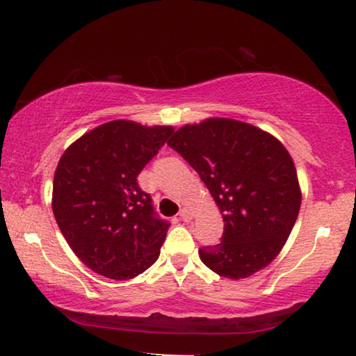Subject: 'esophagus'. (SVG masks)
<instances>
[{
    "label": "esophagus",
    "instance_id": "esophagus-1",
    "mask_svg": "<svg viewBox=\"0 0 356 356\" xmlns=\"http://www.w3.org/2000/svg\"><path fill=\"white\" fill-rule=\"evenodd\" d=\"M179 218H181L183 222H191L193 220V212L189 211V209L183 207L181 211H179Z\"/></svg>",
    "mask_w": 356,
    "mask_h": 356
}]
</instances>
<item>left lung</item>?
<instances>
[{
	"mask_svg": "<svg viewBox=\"0 0 356 356\" xmlns=\"http://www.w3.org/2000/svg\"><path fill=\"white\" fill-rule=\"evenodd\" d=\"M168 145L196 170L222 212V241L199 248L204 264L233 280L269 266L301 206L295 163L280 140L243 121L211 118L179 128Z\"/></svg>",
	"mask_w": 356,
	"mask_h": 356,
	"instance_id": "obj_1",
	"label": "left lung"
}]
</instances>
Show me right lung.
<instances>
[{
    "label": "right lung",
    "instance_id": "obj_1",
    "mask_svg": "<svg viewBox=\"0 0 356 356\" xmlns=\"http://www.w3.org/2000/svg\"><path fill=\"white\" fill-rule=\"evenodd\" d=\"M172 134V126L110 121L81 136L58 162L53 213L74 254L97 274L134 279L159 259L170 223L138 175Z\"/></svg>",
    "mask_w": 356,
    "mask_h": 356
}]
</instances>
